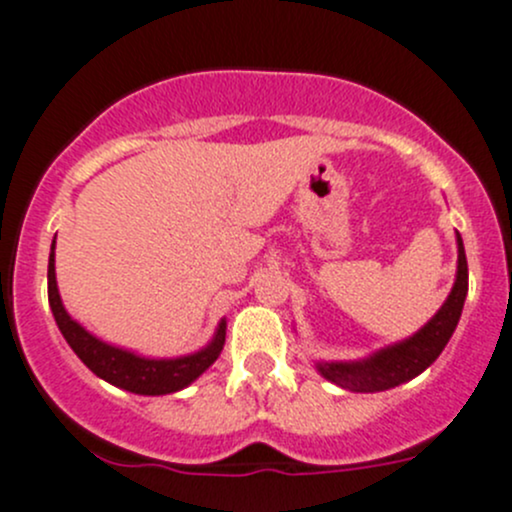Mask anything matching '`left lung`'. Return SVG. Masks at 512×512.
I'll use <instances>...</instances> for the list:
<instances>
[{
    "instance_id": "8db88e82",
    "label": "left lung",
    "mask_w": 512,
    "mask_h": 512,
    "mask_svg": "<svg viewBox=\"0 0 512 512\" xmlns=\"http://www.w3.org/2000/svg\"><path fill=\"white\" fill-rule=\"evenodd\" d=\"M459 245V265H456V282L451 294L432 319L427 321L417 333L395 346L380 348L378 353L368 355L363 360H336V363H316V370L331 383L346 387L351 392H383L397 387L407 380L417 378L422 370H427L444 346L449 343L451 333L461 319L466 294H469V265H466V252L461 235L456 233Z\"/></svg>"
}]
</instances>
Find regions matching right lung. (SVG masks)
I'll list each match as a JSON object with an SVG mask.
<instances>
[{"instance_id": "right-lung-1", "label": "right lung", "mask_w": 512, "mask_h": 512, "mask_svg": "<svg viewBox=\"0 0 512 512\" xmlns=\"http://www.w3.org/2000/svg\"><path fill=\"white\" fill-rule=\"evenodd\" d=\"M53 250H56V240H53L51 255H48V304H51L53 319L75 355L105 383L122 387L134 395H169V392L184 390L218 360L225 343V321H220L213 341L206 348L191 355H181V358H144V355L100 341L98 336L85 331L78 321H73L63 306L56 284Z\"/></svg>"}]
</instances>
